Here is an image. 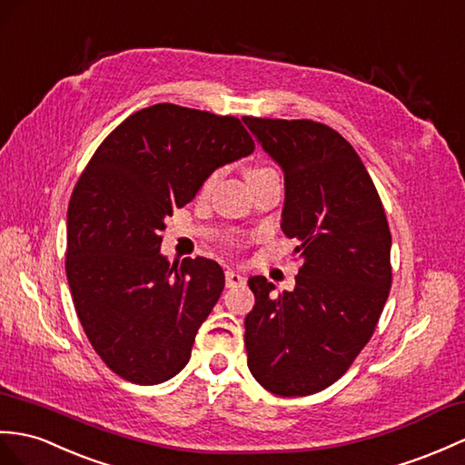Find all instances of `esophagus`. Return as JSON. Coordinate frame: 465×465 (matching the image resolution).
Returning a JSON list of instances; mask_svg holds the SVG:
<instances>
[{
	"mask_svg": "<svg viewBox=\"0 0 465 465\" xmlns=\"http://www.w3.org/2000/svg\"><path fill=\"white\" fill-rule=\"evenodd\" d=\"M245 283V277L237 272H225V287H242Z\"/></svg>",
	"mask_w": 465,
	"mask_h": 465,
	"instance_id": "1",
	"label": "esophagus"
}]
</instances>
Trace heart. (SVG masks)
Segmentation results:
<instances>
[{"mask_svg":"<svg viewBox=\"0 0 465 465\" xmlns=\"http://www.w3.org/2000/svg\"><path fill=\"white\" fill-rule=\"evenodd\" d=\"M267 172H273V170L262 168V166H255V168H252L250 172H247V180H253V178H257V176H263V174H267ZM215 178H218V172H212L210 176H206V180L202 182L200 192H202V193H203V192H208V190L212 188V183L215 182Z\"/></svg>","mask_w":465,"mask_h":465,"instance_id":"1","label":"heart"}]
</instances>
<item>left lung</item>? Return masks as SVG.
<instances>
[{
    "instance_id": "8db88e82",
    "label": "left lung",
    "mask_w": 465,
    "mask_h": 465,
    "mask_svg": "<svg viewBox=\"0 0 465 465\" xmlns=\"http://www.w3.org/2000/svg\"><path fill=\"white\" fill-rule=\"evenodd\" d=\"M285 174L282 230L303 257L295 289L252 277L247 366L265 391L309 396L349 371L371 341L391 293V228L374 182L331 126L243 116Z\"/></svg>"
}]
</instances>
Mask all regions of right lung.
<instances>
[{"mask_svg": "<svg viewBox=\"0 0 465 465\" xmlns=\"http://www.w3.org/2000/svg\"><path fill=\"white\" fill-rule=\"evenodd\" d=\"M253 148L240 118L160 103L118 124L74 183L64 272L86 339L121 379L160 384L188 364L225 277L206 257L170 265L160 232Z\"/></svg>", "mask_w": 465, "mask_h": 465, "instance_id": "obj_1", "label": "right lung"}]
</instances>
